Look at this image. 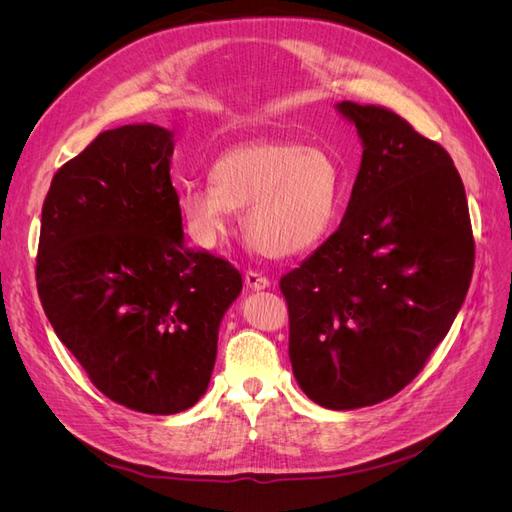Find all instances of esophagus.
<instances>
[{
    "label": "esophagus",
    "mask_w": 512,
    "mask_h": 512,
    "mask_svg": "<svg viewBox=\"0 0 512 512\" xmlns=\"http://www.w3.org/2000/svg\"><path fill=\"white\" fill-rule=\"evenodd\" d=\"M245 286L250 290H265V288L271 286V282H269V277H265L258 271H247L245 273Z\"/></svg>",
    "instance_id": "esophagus-1"
}]
</instances>
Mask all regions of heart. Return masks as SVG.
<instances>
[{
  "mask_svg": "<svg viewBox=\"0 0 512 512\" xmlns=\"http://www.w3.org/2000/svg\"><path fill=\"white\" fill-rule=\"evenodd\" d=\"M209 185L188 183L179 213L200 247L226 235L235 209H245V237L271 258L312 252L331 235L344 196V175L329 151L292 141L232 147L215 160Z\"/></svg>",
  "mask_w": 512,
  "mask_h": 512,
  "instance_id": "heart-1",
  "label": "heart"
}]
</instances>
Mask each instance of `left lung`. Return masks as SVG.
I'll use <instances>...</instances> for the list:
<instances>
[{"label":"left lung","instance_id":"8db88e82","mask_svg":"<svg viewBox=\"0 0 512 512\" xmlns=\"http://www.w3.org/2000/svg\"><path fill=\"white\" fill-rule=\"evenodd\" d=\"M363 156L344 220L282 277L290 363L329 410L374 406L410 384L466 299L474 239L451 156L389 108L335 104Z\"/></svg>","mask_w":512,"mask_h":512}]
</instances>
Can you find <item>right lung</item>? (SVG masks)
Listing matches in <instances>:
<instances>
[{
  "instance_id": "1",
  "label": "right lung",
  "mask_w": 512,
  "mask_h": 512,
  "mask_svg": "<svg viewBox=\"0 0 512 512\" xmlns=\"http://www.w3.org/2000/svg\"><path fill=\"white\" fill-rule=\"evenodd\" d=\"M173 151L153 123L106 130L57 170L42 207L44 314L98 391L145 414L205 395L243 288L230 262L185 245Z\"/></svg>"
}]
</instances>
